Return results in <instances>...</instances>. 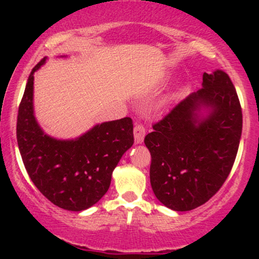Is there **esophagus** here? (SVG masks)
<instances>
[{"label":"esophagus","mask_w":259,"mask_h":259,"mask_svg":"<svg viewBox=\"0 0 259 259\" xmlns=\"http://www.w3.org/2000/svg\"><path fill=\"white\" fill-rule=\"evenodd\" d=\"M134 139H136V144H141L144 141L145 134H146V130L143 125L140 123H137L136 127H134Z\"/></svg>","instance_id":"1"}]
</instances>
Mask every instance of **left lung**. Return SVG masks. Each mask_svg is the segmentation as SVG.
Returning a JSON list of instances; mask_svg holds the SVG:
<instances>
[{
    "label": "left lung",
    "mask_w": 259,
    "mask_h": 259,
    "mask_svg": "<svg viewBox=\"0 0 259 259\" xmlns=\"http://www.w3.org/2000/svg\"><path fill=\"white\" fill-rule=\"evenodd\" d=\"M201 86L154 123L144 140L152 157V190L175 211L193 210L218 192L242 136V108L228 74L204 73Z\"/></svg>",
    "instance_id": "8db88e82"
}]
</instances>
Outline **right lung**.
I'll list each match as a JSON object with an SVG mask.
<instances>
[{"mask_svg":"<svg viewBox=\"0 0 259 259\" xmlns=\"http://www.w3.org/2000/svg\"><path fill=\"white\" fill-rule=\"evenodd\" d=\"M46 60L31 70L21 100L19 150L31 182L48 200L65 210L83 211L108 191L113 171L134 143L133 121L122 118L98 123L75 139L48 136L34 114V73Z\"/></svg>","mask_w":259,"mask_h":259,"instance_id":"right-lung-1","label":"right lung"}]
</instances>
